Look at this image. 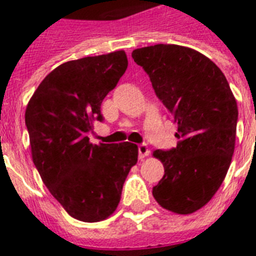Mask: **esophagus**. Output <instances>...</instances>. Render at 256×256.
I'll use <instances>...</instances> for the list:
<instances>
[{
	"instance_id": "obj_1",
	"label": "esophagus",
	"mask_w": 256,
	"mask_h": 256,
	"mask_svg": "<svg viewBox=\"0 0 256 256\" xmlns=\"http://www.w3.org/2000/svg\"><path fill=\"white\" fill-rule=\"evenodd\" d=\"M138 158H144L149 154V149H148V145L146 144H138Z\"/></svg>"
}]
</instances>
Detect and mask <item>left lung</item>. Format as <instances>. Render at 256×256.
<instances>
[{
  "instance_id": "8db88e82",
  "label": "left lung",
  "mask_w": 256,
  "mask_h": 256,
  "mask_svg": "<svg viewBox=\"0 0 256 256\" xmlns=\"http://www.w3.org/2000/svg\"><path fill=\"white\" fill-rule=\"evenodd\" d=\"M132 58L178 126L177 146L153 152L165 170L153 197L177 214L197 212L220 189L234 153L238 107L230 86L216 63L189 47L154 44Z\"/></svg>"
}]
</instances>
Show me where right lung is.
Here are the masks:
<instances>
[{"mask_svg": "<svg viewBox=\"0 0 256 256\" xmlns=\"http://www.w3.org/2000/svg\"><path fill=\"white\" fill-rule=\"evenodd\" d=\"M124 51L70 60L51 71L24 114L32 161L40 178L72 218L106 220L118 208L130 168L138 162L132 142H90L102 102L124 75Z\"/></svg>", "mask_w": 256, "mask_h": 256, "instance_id": "1", "label": "right lung"}]
</instances>
